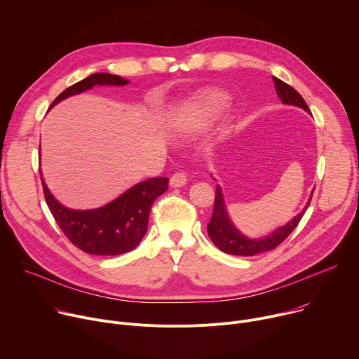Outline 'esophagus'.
<instances>
[{
  "instance_id": "34e87169",
  "label": "esophagus",
  "mask_w": 359,
  "mask_h": 359,
  "mask_svg": "<svg viewBox=\"0 0 359 359\" xmlns=\"http://www.w3.org/2000/svg\"><path fill=\"white\" fill-rule=\"evenodd\" d=\"M185 184H187V175L184 172H175L170 178V185L172 188H180V187H184Z\"/></svg>"
}]
</instances>
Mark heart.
Returning <instances> with one entry per match:
<instances>
[{"label":"heart","instance_id":"heart-1","mask_svg":"<svg viewBox=\"0 0 359 359\" xmlns=\"http://www.w3.org/2000/svg\"><path fill=\"white\" fill-rule=\"evenodd\" d=\"M226 101V95L218 90H204L192 95L182 112L172 124L174 131H182L189 127L203 126Z\"/></svg>","mask_w":359,"mask_h":359}]
</instances>
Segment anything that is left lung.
<instances>
[{
	"mask_svg": "<svg viewBox=\"0 0 359 359\" xmlns=\"http://www.w3.org/2000/svg\"><path fill=\"white\" fill-rule=\"evenodd\" d=\"M273 86L276 90L278 97L281 98V101L287 105H295L306 112H309V108L305 102V100L301 97L298 91H295L291 86L285 84L281 79H278L273 76ZM312 198V195H311ZM311 200L306 203L305 208L294 218L291 219L287 225L276 228L273 232L269 235L259 238V240H251V238L243 235L240 231H238L233 224L231 222L225 203H224V195L221 191V187L217 185L215 191V203H214V212L211 217V221L208 222V235L211 238V241L224 252L231 254V255H244V257H252L261 252H266L271 250H275L281 243H284L285 238L297 228L299 224L301 218L304 217Z\"/></svg>",
	"mask_w": 359,
	"mask_h": 359,
	"instance_id": "obj_1",
	"label": "left lung"
}]
</instances>
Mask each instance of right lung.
<instances>
[{
    "instance_id": "right-lung-1",
    "label": "right lung",
    "mask_w": 359,
    "mask_h": 359,
    "mask_svg": "<svg viewBox=\"0 0 359 359\" xmlns=\"http://www.w3.org/2000/svg\"><path fill=\"white\" fill-rule=\"evenodd\" d=\"M128 79L119 75L97 72L68 87L51 104L91 90L94 86H127ZM41 182L47 205L68 240L81 251L93 255H121L133 251L148 228L149 211L154 201L168 189V178L142 181L116 200L97 210H69L60 204L47 188L43 174Z\"/></svg>"
}]
</instances>
